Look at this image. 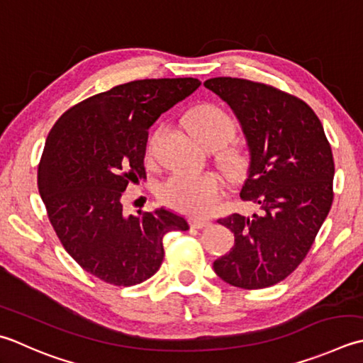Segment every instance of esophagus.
<instances>
[{"label": "esophagus", "mask_w": 363, "mask_h": 363, "mask_svg": "<svg viewBox=\"0 0 363 363\" xmlns=\"http://www.w3.org/2000/svg\"><path fill=\"white\" fill-rule=\"evenodd\" d=\"M209 223H211L209 220H198V218L190 220V226L195 230H203V228H206V226H209Z\"/></svg>", "instance_id": "esophagus-1"}]
</instances>
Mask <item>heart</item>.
<instances>
[{"mask_svg": "<svg viewBox=\"0 0 363 363\" xmlns=\"http://www.w3.org/2000/svg\"><path fill=\"white\" fill-rule=\"evenodd\" d=\"M187 130L201 145H225L234 132L236 124L225 110L217 105L204 104L191 110L186 118ZM154 133L151 141L155 140ZM220 163L231 177H240L247 173L250 157L244 147H226L220 155ZM160 200L174 211L194 217L209 216L217 208L222 196V182L209 172H174L159 186Z\"/></svg>", "mask_w": 363, "mask_h": 363, "instance_id": "1", "label": "heart"}]
</instances>
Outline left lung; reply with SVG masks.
<instances>
[{"mask_svg":"<svg viewBox=\"0 0 363 363\" xmlns=\"http://www.w3.org/2000/svg\"><path fill=\"white\" fill-rule=\"evenodd\" d=\"M231 106L250 151L240 190L261 214H231L218 223L234 233V247L214 262L223 281L244 289L272 286L307 257L333 201L332 147L315 111L299 97L245 78L204 82Z\"/></svg>","mask_w":363,"mask_h":363,"instance_id":"obj_1","label":"left lung"}]
</instances>
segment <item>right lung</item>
Listing matches in <instances>:
<instances>
[{"mask_svg":"<svg viewBox=\"0 0 363 363\" xmlns=\"http://www.w3.org/2000/svg\"><path fill=\"white\" fill-rule=\"evenodd\" d=\"M196 78H146L99 92L64 111L50 130L38 186L62 247L84 271L133 286L159 271L163 236L187 231L167 209L125 216L130 182L146 177L147 130L200 86Z\"/></svg>","mask_w":363,"mask_h":363,"instance_id":"right-lung-1","label":"right lung"}]
</instances>
